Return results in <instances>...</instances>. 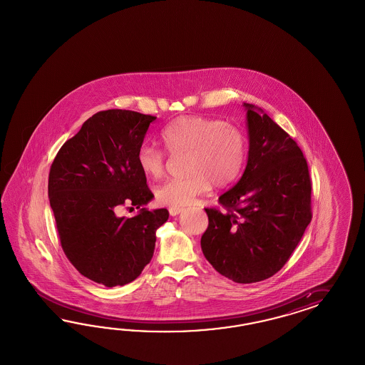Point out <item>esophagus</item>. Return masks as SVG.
Listing matches in <instances>:
<instances>
[{"instance_id": "obj_1", "label": "esophagus", "mask_w": 365, "mask_h": 365, "mask_svg": "<svg viewBox=\"0 0 365 365\" xmlns=\"http://www.w3.org/2000/svg\"><path fill=\"white\" fill-rule=\"evenodd\" d=\"M183 211L182 207H170L168 209V212H170V215H173V217H175L178 214H180Z\"/></svg>"}]
</instances>
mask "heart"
Wrapping results in <instances>:
<instances>
[{
	"mask_svg": "<svg viewBox=\"0 0 365 365\" xmlns=\"http://www.w3.org/2000/svg\"><path fill=\"white\" fill-rule=\"evenodd\" d=\"M160 142L171 154L187 153V175L167 179L156 188V200L168 207L187 206L212 185L218 188L232 186L246 163V133L221 119L180 116L163 127ZM165 160V153L153 145H142L136 153V165L144 177L151 179L162 175Z\"/></svg>",
	"mask_w": 365,
	"mask_h": 365,
	"instance_id": "obj_1",
	"label": "heart"
}]
</instances>
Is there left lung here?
Segmentation results:
<instances>
[{"mask_svg": "<svg viewBox=\"0 0 365 365\" xmlns=\"http://www.w3.org/2000/svg\"><path fill=\"white\" fill-rule=\"evenodd\" d=\"M247 110L249 156L242 178L205 209L200 247L212 267L238 284L274 276L312 221V182L299 144L262 110Z\"/></svg>", "mask_w": 365, "mask_h": 365, "instance_id": "8db88e82", "label": "left lung"}]
</instances>
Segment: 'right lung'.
<instances>
[{
  "instance_id": "add662e5",
  "label": "right lung",
  "mask_w": 365,
  "mask_h": 365,
  "mask_svg": "<svg viewBox=\"0 0 365 365\" xmlns=\"http://www.w3.org/2000/svg\"><path fill=\"white\" fill-rule=\"evenodd\" d=\"M156 116L100 110L68 139L49 171L48 195L69 262L104 287L140 276L154 255L156 230L167 209L118 217L122 206L147 205L154 194L136 165V153Z\"/></svg>"
}]
</instances>
